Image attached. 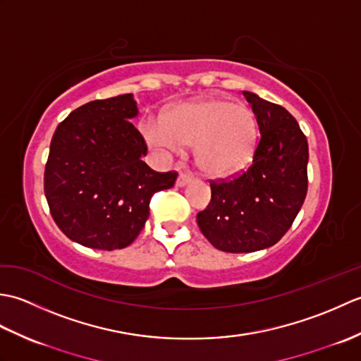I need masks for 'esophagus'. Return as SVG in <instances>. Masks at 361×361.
Returning <instances> with one entry per match:
<instances>
[{"mask_svg": "<svg viewBox=\"0 0 361 361\" xmlns=\"http://www.w3.org/2000/svg\"><path fill=\"white\" fill-rule=\"evenodd\" d=\"M190 181H192V176L181 172V173L178 175V178H176V186H178V188H185V186L189 185Z\"/></svg>", "mask_w": 361, "mask_h": 361, "instance_id": "34e87169", "label": "esophagus"}]
</instances>
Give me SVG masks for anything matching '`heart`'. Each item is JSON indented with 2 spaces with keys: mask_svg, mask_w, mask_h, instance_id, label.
I'll list each match as a JSON object with an SVG mask.
<instances>
[{
  "mask_svg": "<svg viewBox=\"0 0 361 361\" xmlns=\"http://www.w3.org/2000/svg\"><path fill=\"white\" fill-rule=\"evenodd\" d=\"M142 133L149 145L169 153L194 145L197 167L208 176L224 178L250 166L259 127L247 105L204 97L171 106L161 116V126H145Z\"/></svg>",
  "mask_w": 361,
  "mask_h": 361,
  "instance_id": "heart-1",
  "label": "heart"
}]
</instances>
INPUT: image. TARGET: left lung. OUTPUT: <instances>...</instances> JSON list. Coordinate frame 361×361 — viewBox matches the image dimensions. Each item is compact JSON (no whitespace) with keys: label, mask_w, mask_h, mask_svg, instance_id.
I'll return each mask as SVG.
<instances>
[{"label":"left lung","mask_w":361,"mask_h":361,"mask_svg":"<svg viewBox=\"0 0 361 361\" xmlns=\"http://www.w3.org/2000/svg\"><path fill=\"white\" fill-rule=\"evenodd\" d=\"M256 114L260 141L252 164L231 181L211 183L208 208L197 224L214 247L252 252L288 231L307 194V137L281 105L243 91Z\"/></svg>","instance_id":"1"}]
</instances>
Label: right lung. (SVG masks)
<instances>
[{
  "label": "right lung",
  "instance_id": "obj_1",
  "mask_svg": "<svg viewBox=\"0 0 361 361\" xmlns=\"http://www.w3.org/2000/svg\"><path fill=\"white\" fill-rule=\"evenodd\" d=\"M133 94L93 101L59 124L44 169V195L62 233L87 248L128 247L149 219L158 190L175 185V172L144 163L147 145L132 124Z\"/></svg>",
  "mask_w": 361,
  "mask_h": 361
}]
</instances>
